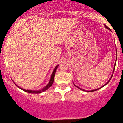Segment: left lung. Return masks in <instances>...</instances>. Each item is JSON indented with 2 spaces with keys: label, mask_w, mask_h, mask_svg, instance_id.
Wrapping results in <instances>:
<instances>
[{
  "label": "left lung",
  "mask_w": 123,
  "mask_h": 123,
  "mask_svg": "<svg viewBox=\"0 0 123 123\" xmlns=\"http://www.w3.org/2000/svg\"><path fill=\"white\" fill-rule=\"evenodd\" d=\"M105 27H106V28H107V29H109V30H110V29L109 27H107V26H106V25H105ZM115 65H116V63H115V66H114V71H113V73H114V70H115ZM112 75H112V76H111V78H110V80H109V81H108V82H107V83H106V84H105V85H104V86H101V87L100 88H102V87H103V86H106V84H107V83H109L110 81V80L111 79V78H112ZM76 87H77V88H79V89H81V90H83V91H84V90H83V89H80V88H79V87H78V86H76ZM99 89H94V90H92V91H88V92H94V91H97V90H98Z\"/></svg>",
  "instance_id": "8db88e82"
}]
</instances>
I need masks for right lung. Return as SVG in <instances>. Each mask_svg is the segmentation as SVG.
<instances>
[{
    "label": "right lung",
    "instance_id": "add662e5",
    "mask_svg": "<svg viewBox=\"0 0 123 123\" xmlns=\"http://www.w3.org/2000/svg\"><path fill=\"white\" fill-rule=\"evenodd\" d=\"M58 65H57V66L55 67V69L53 70V73H52V76H51V78H50V80L49 81V82L48 84H47V86H45L44 88H43V89H42V90H40V91H30V90H26V89H22V88H19L18 86H17V85H16V86H18L19 88H20L21 89H22V91H24L25 92H27V93H40L43 92H44L45 91H46L48 89H49L50 86H52V84H53V81H54V78H55V71H56V70L57 68H58Z\"/></svg>",
    "mask_w": 123,
    "mask_h": 123
}]
</instances>
